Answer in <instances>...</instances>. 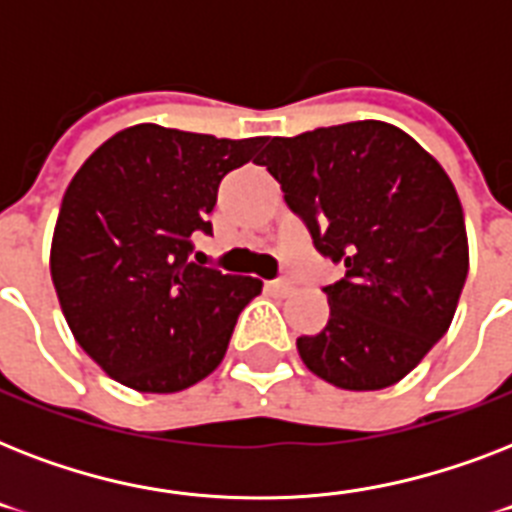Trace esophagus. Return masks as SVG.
<instances>
[{"instance_id": "34e87169", "label": "esophagus", "mask_w": 512, "mask_h": 512, "mask_svg": "<svg viewBox=\"0 0 512 512\" xmlns=\"http://www.w3.org/2000/svg\"><path fill=\"white\" fill-rule=\"evenodd\" d=\"M268 289H271L276 297H284L292 292V281L289 279H276V281H268Z\"/></svg>"}]
</instances>
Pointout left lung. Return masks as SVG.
<instances>
[{
	"label": "left lung",
	"instance_id": "left-lung-1",
	"mask_svg": "<svg viewBox=\"0 0 512 512\" xmlns=\"http://www.w3.org/2000/svg\"><path fill=\"white\" fill-rule=\"evenodd\" d=\"M255 162L313 247L345 265L324 287L327 324L297 337L303 364L342 390L404 380L446 335L468 276L465 217L444 167L374 119L273 138Z\"/></svg>",
	"mask_w": 512,
	"mask_h": 512
}]
</instances>
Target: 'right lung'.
Listing matches in <instances>:
<instances>
[{
  "label": "right lung",
  "mask_w": 512,
  "mask_h": 512,
  "mask_svg": "<svg viewBox=\"0 0 512 512\" xmlns=\"http://www.w3.org/2000/svg\"><path fill=\"white\" fill-rule=\"evenodd\" d=\"M263 143L135 124L68 183L52 284L76 342L108 377L140 393H177L223 361L263 281L193 263L191 239L212 233L220 180Z\"/></svg>",
  "instance_id": "right-lung-1"
}]
</instances>
